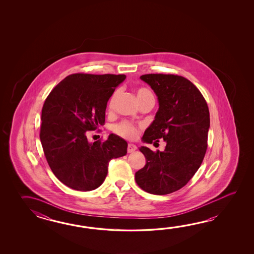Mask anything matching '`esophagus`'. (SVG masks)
I'll return each mask as SVG.
<instances>
[{
    "instance_id": "34e87169",
    "label": "esophagus",
    "mask_w": 254,
    "mask_h": 254,
    "mask_svg": "<svg viewBox=\"0 0 254 254\" xmlns=\"http://www.w3.org/2000/svg\"><path fill=\"white\" fill-rule=\"evenodd\" d=\"M137 150V147L134 144H131V143H129L128 144V148H127V151L130 153V152H133V151H136Z\"/></svg>"
}]
</instances>
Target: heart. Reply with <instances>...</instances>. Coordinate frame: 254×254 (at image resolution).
Segmentation results:
<instances>
[{"instance_id": "1", "label": "heart", "mask_w": 254, "mask_h": 254, "mask_svg": "<svg viewBox=\"0 0 254 254\" xmlns=\"http://www.w3.org/2000/svg\"><path fill=\"white\" fill-rule=\"evenodd\" d=\"M118 94H119V92H115L112 95V97L110 99V103H109V108H113L114 103L118 97ZM149 96H152V94L149 90H147L145 88H140L136 91V97H137L138 102H140V100L149 97ZM115 131L121 136L127 138V139H130V140H133L135 138H137L138 133H139V130L137 129V127L129 123H127V122H124L120 125H116Z\"/></svg>"}]
</instances>
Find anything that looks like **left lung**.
Wrapping results in <instances>:
<instances>
[{"mask_svg":"<svg viewBox=\"0 0 254 254\" xmlns=\"http://www.w3.org/2000/svg\"><path fill=\"white\" fill-rule=\"evenodd\" d=\"M156 94L159 110L145 129L142 141L164 140V151L141 146L144 167L135 173V181L149 193H172L188 184L200 168L207 150L210 113L203 96L183 76L144 74L140 77Z\"/></svg>","mask_w":254,"mask_h":254,"instance_id":"obj_1","label":"left lung"}]
</instances>
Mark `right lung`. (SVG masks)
<instances>
[{
    "label": "right lung",
    "mask_w": 254,
    "mask_h": 254,
    "mask_svg": "<svg viewBox=\"0 0 254 254\" xmlns=\"http://www.w3.org/2000/svg\"><path fill=\"white\" fill-rule=\"evenodd\" d=\"M125 74L67 76L50 92L42 110L40 139L54 175L81 191L97 189L108 173L109 162L125 156L128 143L118 135L89 142L88 130L105 122L109 99Z\"/></svg>",
    "instance_id": "obj_1"
}]
</instances>
